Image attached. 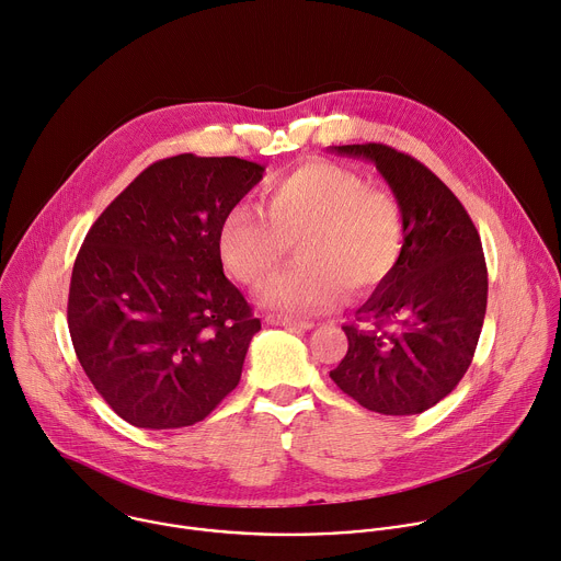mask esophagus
I'll return each instance as SVG.
<instances>
[{"mask_svg":"<svg viewBox=\"0 0 561 561\" xmlns=\"http://www.w3.org/2000/svg\"><path fill=\"white\" fill-rule=\"evenodd\" d=\"M265 322L285 327V329H311L313 327V322H309V320H294V318H283V316H267Z\"/></svg>","mask_w":561,"mask_h":561,"instance_id":"1","label":"esophagus"}]
</instances>
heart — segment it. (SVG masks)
Listing matches in <instances>:
<instances>
[{"label": "heart", "instance_id": "1", "mask_svg": "<svg viewBox=\"0 0 561 561\" xmlns=\"http://www.w3.org/2000/svg\"><path fill=\"white\" fill-rule=\"evenodd\" d=\"M261 211L239 205L218 228V256L248 287H261L296 243L300 265L270 280L261 302L287 316H313L378 287L402 252V216L391 196L354 170L302 163L263 187Z\"/></svg>", "mask_w": 561, "mask_h": 561}]
</instances>
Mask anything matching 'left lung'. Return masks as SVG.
Returning <instances> with one entry per match:
<instances>
[{
    "label": "left lung",
    "mask_w": 561,
    "mask_h": 561,
    "mask_svg": "<svg viewBox=\"0 0 561 561\" xmlns=\"http://www.w3.org/2000/svg\"><path fill=\"white\" fill-rule=\"evenodd\" d=\"M367 159L402 214V252L358 309L371 327H343L347 356L331 380L369 411L415 415L467 374L486 313L489 276L480 234L458 196L426 165L382 144L333 146Z\"/></svg>",
    "instance_id": "obj_1"
}]
</instances>
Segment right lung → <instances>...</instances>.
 <instances>
[{"label":"right lung","instance_id":"1","mask_svg":"<svg viewBox=\"0 0 561 561\" xmlns=\"http://www.w3.org/2000/svg\"><path fill=\"white\" fill-rule=\"evenodd\" d=\"M263 172L237 157L157 161L85 234L70 339L99 396L133 426L196 424L237 389L261 320L222 274L218 228Z\"/></svg>","mask_w":561,"mask_h":561}]
</instances>
